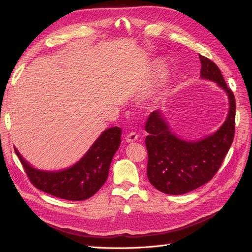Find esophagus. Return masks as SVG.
I'll return each instance as SVG.
<instances>
[{
	"mask_svg": "<svg viewBox=\"0 0 252 252\" xmlns=\"http://www.w3.org/2000/svg\"><path fill=\"white\" fill-rule=\"evenodd\" d=\"M126 141L128 142V143H131V142H134V141H136L139 139V134L136 133V132H130V133H128L127 135H126Z\"/></svg>",
	"mask_w": 252,
	"mask_h": 252,
	"instance_id": "esophagus-1",
	"label": "esophagus"
}]
</instances>
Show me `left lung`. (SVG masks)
I'll list each match as a JSON object with an SVG mask.
<instances>
[{"label": "left lung", "mask_w": 252, "mask_h": 252, "mask_svg": "<svg viewBox=\"0 0 252 252\" xmlns=\"http://www.w3.org/2000/svg\"><path fill=\"white\" fill-rule=\"evenodd\" d=\"M201 77L218 83L229 98V112L219 130L200 141H184L171 132L158 111L151 112L145 129L148 152L147 177L151 185L167 194L179 195L201 187L220 169L234 138L235 98L220 68L199 55Z\"/></svg>", "instance_id": "1"}]
</instances>
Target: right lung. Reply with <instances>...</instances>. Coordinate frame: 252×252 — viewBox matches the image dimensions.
<instances>
[{"label":"right lung","instance_id":"1","mask_svg":"<svg viewBox=\"0 0 252 252\" xmlns=\"http://www.w3.org/2000/svg\"><path fill=\"white\" fill-rule=\"evenodd\" d=\"M122 129L105 130L80 161L62 171L32 168L14 148L32 184L42 191L68 201H83L93 196L107 180L111 159L120 147Z\"/></svg>","mask_w":252,"mask_h":252}]
</instances>
